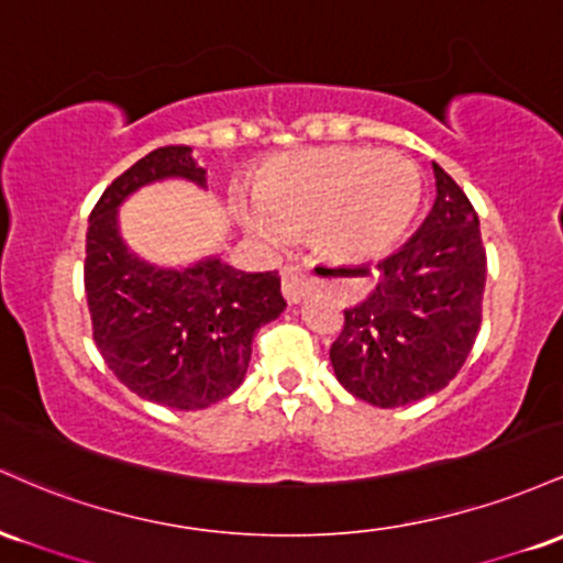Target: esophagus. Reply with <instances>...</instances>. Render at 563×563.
I'll list each match as a JSON object with an SVG mask.
<instances>
[{
	"label": "esophagus",
	"instance_id": "obj_1",
	"mask_svg": "<svg viewBox=\"0 0 563 563\" xmlns=\"http://www.w3.org/2000/svg\"><path fill=\"white\" fill-rule=\"evenodd\" d=\"M282 289L287 302H300L308 292H313L316 289V276L311 274V268L302 263L287 265L282 274Z\"/></svg>",
	"mask_w": 563,
	"mask_h": 563
}]
</instances>
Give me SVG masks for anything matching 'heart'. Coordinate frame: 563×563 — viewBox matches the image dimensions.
Here are the masks:
<instances>
[{"instance_id":"obj_1","label":"heart","mask_w":563,"mask_h":563,"mask_svg":"<svg viewBox=\"0 0 563 563\" xmlns=\"http://www.w3.org/2000/svg\"><path fill=\"white\" fill-rule=\"evenodd\" d=\"M422 178L409 156L372 148H313L271 162L244 223L271 244L316 225L338 257H383L420 210Z\"/></svg>"}]
</instances>
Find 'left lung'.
Instances as JSON below:
<instances>
[{"instance_id": "1", "label": "left lung", "mask_w": 563, "mask_h": 563, "mask_svg": "<svg viewBox=\"0 0 563 563\" xmlns=\"http://www.w3.org/2000/svg\"><path fill=\"white\" fill-rule=\"evenodd\" d=\"M433 175L431 214L377 263V284L345 308L343 332L330 349L340 385L383 409L450 385L482 327L486 250L478 214L435 162Z\"/></svg>"}]
</instances>
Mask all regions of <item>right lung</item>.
<instances>
[{
    "label": "right lung",
    "mask_w": 563,
    "mask_h": 563,
    "mask_svg": "<svg viewBox=\"0 0 563 563\" xmlns=\"http://www.w3.org/2000/svg\"><path fill=\"white\" fill-rule=\"evenodd\" d=\"M167 178L207 183L188 145H164L106 188L87 225L85 292L95 345L113 375L141 399L188 412L242 385L252 338L287 302L276 271L247 274L220 257L159 268L124 244L119 205Z\"/></svg>",
    "instance_id": "add662e5"
}]
</instances>
